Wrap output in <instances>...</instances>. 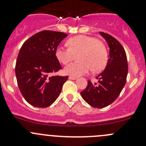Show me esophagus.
I'll list each match as a JSON object with an SVG mask.
<instances>
[{
  "label": "esophagus",
  "mask_w": 146,
  "mask_h": 146,
  "mask_svg": "<svg viewBox=\"0 0 146 146\" xmlns=\"http://www.w3.org/2000/svg\"><path fill=\"white\" fill-rule=\"evenodd\" d=\"M69 79H70V80H76L77 78L74 77V76H69Z\"/></svg>",
  "instance_id": "1"
}]
</instances>
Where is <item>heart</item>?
Returning <instances> with one entry per match:
<instances>
[{
  "mask_svg": "<svg viewBox=\"0 0 146 146\" xmlns=\"http://www.w3.org/2000/svg\"><path fill=\"white\" fill-rule=\"evenodd\" d=\"M68 48L57 47L55 56L60 63L67 64L77 56L78 63L70 64L64 68V71L69 76L78 77L86 74L90 69L100 72L104 68L108 61V54L105 46L95 38L80 35L69 38Z\"/></svg>",
  "mask_w": 146,
  "mask_h": 146,
  "instance_id": "heart-1",
  "label": "heart"
}]
</instances>
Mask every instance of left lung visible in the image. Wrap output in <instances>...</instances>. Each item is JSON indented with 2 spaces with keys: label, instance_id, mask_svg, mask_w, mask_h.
I'll return each instance as SVG.
<instances>
[{
  "label": "left lung",
  "instance_id": "obj_1",
  "mask_svg": "<svg viewBox=\"0 0 146 146\" xmlns=\"http://www.w3.org/2000/svg\"><path fill=\"white\" fill-rule=\"evenodd\" d=\"M110 47V57L105 69L96 78L98 84L88 81L80 92L88 104L95 108H104L116 100L123 90L128 74L126 54L121 44L111 35L100 32Z\"/></svg>",
  "mask_w": 146,
  "mask_h": 146
}]
</instances>
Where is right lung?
I'll return each mask as SVG.
<instances>
[{"label": "right lung", "mask_w": 146, "mask_h": 146, "mask_svg": "<svg viewBox=\"0 0 146 146\" xmlns=\"http://www.w3.org/2000/svg\"><path fill=\"white\" fill-rule=\"evenodd\" d=\"M68 36L64 32L43 30L23 44L15 65V75L23 98L31 105L44 108L59 96L68 76H51L62 69L55 51Z\"/></svg>", "instance_id": "add662e5"}]
</instances>
